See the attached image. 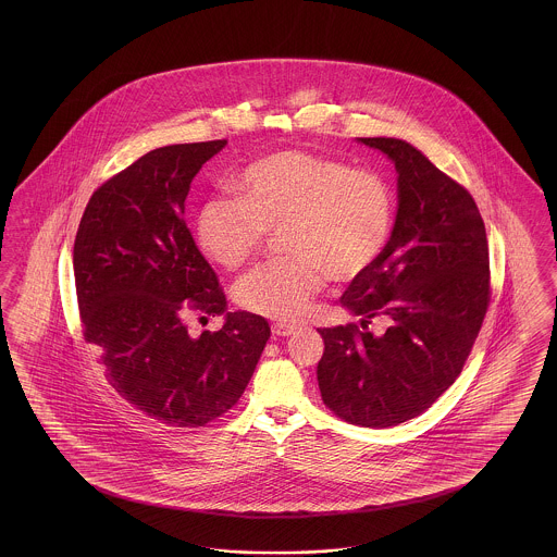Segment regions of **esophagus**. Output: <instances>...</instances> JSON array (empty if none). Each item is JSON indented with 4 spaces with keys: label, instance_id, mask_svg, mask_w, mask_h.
Here are the masks:
<instances>
[{
    "label": "esophagus",
    "instance_id": "1",
    "mask_svg": "<svg viewBox=\"0 0 557 557\" xmlns=\"http://www.w3.org/2000/svg\"><path fill=\"white\" fill-rule=\"evenodd\" d=\"M271 331H273L275 337H289V335L296 331V326H294V324H286V322H275V324L271 326Z\"/></svg>",
    "mask_w": 557,
    "mask_h": 557
}]
</instances>
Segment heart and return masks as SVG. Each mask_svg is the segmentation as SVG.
<instances>
[{"label": "heart", "mask_w": 557, "mask_h": 557, "mask_svg": "<svg viewBox=\"0 0 557 557\" xmlns=\"http://www.w3.org/2000/svg\"><path fill=\"white\" fill-rule=\"evenodd\" d=\"M236 186L240 196H212L200 206L196 236L214 263L236 270L284 231L289 255L236 284V302L255 314L302 319L326 275L354 282L388 245L396 202L388 180L373 169L286 149L257 159Z\"/></svg>", "instance_id": "1"}]
</instances>
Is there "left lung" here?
<instances>
[{"label":"left lung","instance_id":"obj_1","mask_svg":"<svg viewBox=\"0 0 557 557\" xmlns=\"http://www.w3.org/2000/svg\"><path fill=\"white\" fill-rule=\"evenodd\" d=\"M398 171V214L375 265L341 304L361 327L377 315L380 338L355 322L321 329L322 403L338 419L386 429L419 417L449 388L472 354L488 310L486 226L472 194L400 138H359Z\"/></svg>","mask_w":557,"mask_h":557}]
</instances>
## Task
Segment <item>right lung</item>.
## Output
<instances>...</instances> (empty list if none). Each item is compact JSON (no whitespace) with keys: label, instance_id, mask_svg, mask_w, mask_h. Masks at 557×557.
Instances as JSON below:
<instances>
[{"label":"right lung","instance_id":"add662e5","mask_svg":"<svg viewBox=\"0 0 557 557\" xmlns=\"http://www.w3.org/2000/svg\"><path fill=\"white\" fill-rule=\"evenodd\" d=\"M226 140L169 145L103 182L73 247L85 343L120 396L169 426H203L238 403L270 338L251 312L189 337L187 319L226 310L184 212L189 184Z\"/></svg>","mask_w":557,"mask_h":557}]
</instances>
